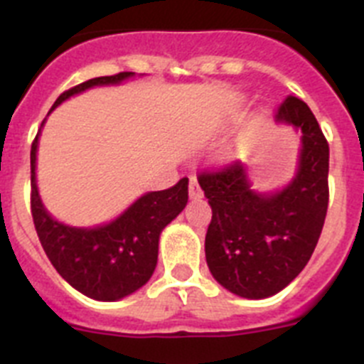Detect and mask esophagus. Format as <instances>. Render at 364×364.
<instances>
[{"instance_id":"esophagus-1","label":"esophagus","mask_w":364,"mask_h":364,"mask_svg":"<svg viewBox=\"0 0 364 364\" xmlns=\"http://www.w3.org/2000/svg\"><path fill=\"white\" fill-rule=\"evenodd\" d=\"M204 193H202V188L198 186V180L197 176H191L189 178V197L191 198H200Z\"/></svg>"}]
</instances>
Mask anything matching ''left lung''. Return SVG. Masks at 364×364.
<instances>
[{
	"instance_id": "left-lung-1",
	"label": "left lung",
	"mask_w": 364,
	"mask_h": 364,
	"mask_svg": "<svg viewBox=\"0 0 364 364\" xmlns=\"http://www.w3.org/2000/svg\"><path fill=\"white\" fill-rule=\"evenodd\" d=\"M275 120L302 134L299 171L282 191H253L239 162L198 173L213 211L205 233L210 272L218 284L246 299L279 294L302 272L323 231L330 197V149L314 112L288 96Z\"/></svg>"
}]
</instances>
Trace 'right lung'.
I'll use <instances>...</instances> for the list:
<instances>
[{"label": "right lung", "mask_w": 364, "mask_h": 364, "mask_svg": "<svg viewBox=\"0 0 364 364\" xmlns=\"http://www.w3.org/2000/svg\"><path fill=\"white\" fill-rule=\"evenodd\" d=\"M133 74L87 80L58 96L53 109L89 87L118 83ZM36 149L38 134L31 147V213L50 264L74 290L96 301H118L142 288L156 266L160 233L188 204V178L169 189L147 193L111 224L92 230L70 228L54 220L41 204L34 173Z\"/></svg>", "instance_id": "right-lung-1"}]
</instances>
